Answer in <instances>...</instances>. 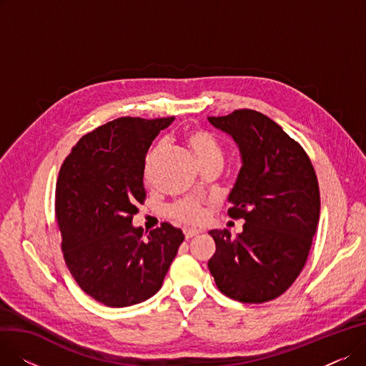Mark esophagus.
<instances>
[{
	"mask_svg": "<svg viewBox=\"0 0 366 366\" xmlns=\"http://www.w3.org/2000/svg\"><path fill=\"white\" fill-rule=\"evenodd\" d=\"M197 234H200V232H197V229H187V232H185V239L189 240V239L196 237Z\"/></svg>",
	"mask_w": 366,
	"mask_h": 366,
	"instance_id": "1",
	"label": "esophagus"
}]
</instances>
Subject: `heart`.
Masks as SVG:
<instances>
[{"mask_svg": "<svg viewBox=\"0 0 366 366\" xmlns=\"http://www.w3.org/2000/svg\"><path fill=\"white\" fill-rule=\"evenodd\" d=\"M187 141L191 147V149L194 151L197 160L202 163L206 162H222L224 154L221 147L218 145V142L210 137L209 133L203 132V130H191L187 134ZM163 148V145L160 144L156 149L152 152H149L145 160V178H149L151 173V164L154 162V157L156 154ZM169 215L185 225H199L203 222L206 210H204V203L200 200H194V199H187V200H181L175 204H172L169 207Z\"/></svg>", "mask_w": 366, "mask_h": 366, "instance_id": "obj_1", "label": "heart"}]
</instances>
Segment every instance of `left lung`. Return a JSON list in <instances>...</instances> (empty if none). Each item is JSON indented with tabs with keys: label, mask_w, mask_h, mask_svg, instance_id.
<instances>
[{
	"label": "left lung",
	"mask_w": 366,
	"mask_h": 366,
	"mask_svg": "<svg viewBox=\"0 0 366 366\" xmlns=\"http://www.w3.org/2000/svg\"><path fill=\"white\" fill-rule=\"evenodd\" d=\"M239 147L242 167L228 196V215L244 219L232 239L212 229L217 251L207 267L228 298L261 304L280 297L309 257L319 222L320 194L302 147L267 115L236 109L207 117Z\"/></svg>",
	"instance_id": "8db88e82"
}]
</instances>
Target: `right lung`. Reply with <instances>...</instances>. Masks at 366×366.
<instances>
[{
	"label": "right lung",
	"instance_id": "right-lung-1",
	"mask_svg": "<svg viewBox=\"0 0 366 366\" xmlns=\"http://www.w3.org/2000/svg\"><path fill=\"white\" fill-rule=\"evenodd\" d=\"M175 117H122L84 134L65 159L54 210L68 270L81 290L108 307L156 295L178 247L179 228L163 222L144 239L133 227L145 200V156Z\"/></svg>",
	"mask_w": 366,
	"mask_h": 366
}]
</instances>
